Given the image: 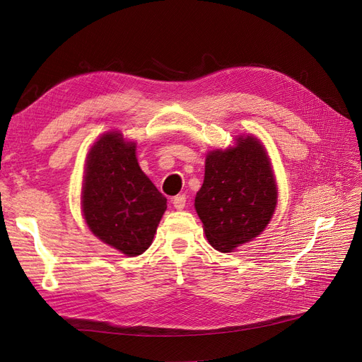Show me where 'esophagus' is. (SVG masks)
Instances as JSON below:
<instances>
[{
	"instance_id": "esophagus-1",
	"label": "esophagus",
	"mask_w": 362,
	"mask_h": 362,
	"mask_svg": "<svg viewBox=\"0 0 362 362\" xmlns=\"http://www.w3.org/2000/svg\"><path fill=\"white\" fill-rule=\"evenodd\" d=\"M185 202H187V197H185V194H178V196H175L172 199V204H173V206H175L177 209H184V206H185Z\"/></svg>"
}]
</instances>
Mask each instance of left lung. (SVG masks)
Returning <instances> with one entry per match:
<instances>
[{"label":"left lung","instance_id":"8db88e82","mask_svg":"<svg viewBox=\"0 0 362 362\" xmlns=\"http://www.w3.org/2000/svg\"><path fill=\"white\" fill-rule=\"evenodd\" d=\"M277 205V185L265 146L255 136L206 154L194 208L209 244L229 253L264 232Z\"/></svg>","mask_w":362,"mask_h":362}]
</instances>
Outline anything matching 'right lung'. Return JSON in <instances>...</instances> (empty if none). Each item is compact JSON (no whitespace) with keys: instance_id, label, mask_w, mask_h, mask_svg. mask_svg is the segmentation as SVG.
<instances>
[{"instance_id":"1","label":"right lung","mask_w":362,"mask_h":362,"mask_svg":"<svg viewBox=\"0 0 362 362\" xmlns=\"http://www.w3.org/2000/svg\"><path fill=\"white\" fill-rule=\"evenodd\" d=\"M166 197L139 168L136 144L119 132L105 133L86 156L82 211L90 230L127 256L151 245Z\"/></svg>"}]
</instances>
